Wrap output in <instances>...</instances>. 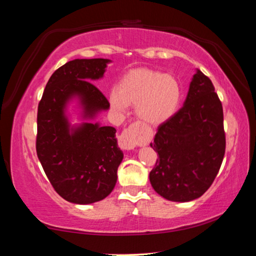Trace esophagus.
<instances>
[{
  "label": "esophagus",
  "mask_w": 256,
  "mask_h": 256,
  "mask_svg": "<svg viewBox=\"0 0 256 256\" xmlns=\"http://www.w3.org/2000/svg\"><path fill=\"white\" fill-rule=\"evenodd\" d=\"M118 144L124 150H133L136 148L138 144V138L134 125H130L122 132L118 138Z\"/></svg>",
  "instance_id": "esophagus-1"
}]
</instances>
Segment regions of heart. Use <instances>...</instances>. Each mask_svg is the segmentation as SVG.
<instances>
[{
    "label": "heart",
    "mask_w": 256,
    "mask_h": 256,
    "mask_svg": "<svg viewBox=\"0 0 256 256\" xmlns=\"http://www.w3.org/2000/svg\"><path fill=\"white\" fill-rule=\"evenodd\" d=\"M110 106L124 112L136 105L140 120L150 125H160L175 115L182 100V86L175 76L151 68H138L126 73L118 88L110 92Z\"/></svg>",
    "instance_id": "obj_1"
}]
</instances>
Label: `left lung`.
I'll return each mask as SVG.
<instances>
[{
    "instance_id": "left-lung-1",
    "label": "left lung",
    "mask_w": 256,
    "mask_h": 256,
    "mask_svg": "<svg viewBox=\"0 0 256 256\" xmlns=\"http://www.w3.org/2000/svg\"><path fill=\"white\" fill-rule=\"evenodd\" d=\"M150 146L158 159L149 178L159 196L188 202L214 183L226 150L224 112L211 80L200 70L193 76L183 107L159 125Z\"/></svg>"
}]
</instances>
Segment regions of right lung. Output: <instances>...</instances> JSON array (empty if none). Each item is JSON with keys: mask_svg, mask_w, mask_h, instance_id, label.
I'll return each instance as SVG.
<instances>
[{"mask_svg": "<svg viewBox=\"0 0 256 256\" xmlns=\"http://www.w3.org/2000/svg\"><path fill=\"white\" fill-rule=\"evenodd\" d=\"M110 62L76 58L66 63L50 78L38 105V159L58 196L76 204L110 196L123 160L114 128L89 122L71 126L66 114L73 98L79 100L84 120L110 108L106 97L90 82L102 78Z\"/></svg>", "mask_w": 256, "mask_h": 256, "instance_id": "add662e5", "label": "right lung"}]
</instances>
